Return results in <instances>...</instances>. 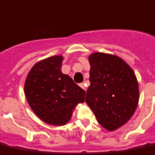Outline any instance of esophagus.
<instances>
[{"mask_svg": "<svg viewBox=\"0 0 155 155\" xmlns=\"http://www.w3.org/2000/svg\"><path fill=\"white\" fill-rule=\"evenodd\" d=\"M80 86H81V88H82L83 89H85V87H84V83L80 84Z\"/></svg>", "mask_w": 155, "mask_h": 155, "instance_id": "obj_1", "label": "esophagus"}]
</instances>
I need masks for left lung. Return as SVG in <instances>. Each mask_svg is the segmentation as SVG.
<instances>
[{
    "instance_id": "1",
    "label": "left lung",
    "mask_w": 155,
    "mask_h": 155,
    "mask_svg": "<svg viewBox=\"0 0 155 155\" xmlns=\"http://www.w3.org/2000/svg\"><path fill=\"white\" fill-rule=\"evenodd\" d=\"M89 60L90 85L85 102L102 127L117 130L130 120L137 107L136 74L126 61L114 55L95 52Z\"/></svg>"
}]
</instances>
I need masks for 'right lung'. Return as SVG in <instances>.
Returning <instances> with one entry per match:
<instances>
[{
    "instance_id": "obj_1",
    "label": "right lung",
    "mask_w": 155,
    "mask_h": 155,
    "mask_svg": "<svg viewBox=\"0 0 155 155\" xmlns=\"http://www.w3.org/2000/svg\"><path fill=\"white\" fill-rule=\"evenodd\" d=\"M63 57L54 56L36 63L28 73L25 93L29 106L49 125L63 126L83 103L85 92L61 71Z\"/></svg>"
}]
</instances>
